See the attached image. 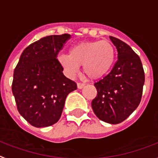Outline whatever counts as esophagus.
Masks as SVG:
<instances>
[{
    "instance_id": "obj_1",
    "label": "esophagus",
    "mask_w": 158,
    "mask_h": 158,
    "mask_svg": "<svg viewBox=\"0 0 158 158\" xmlns=\"http://www.w3.org/2000/svg\"><path fill=\"white\" fill-rule=\"evenodd\" d=\"M85 84H84V83H77V88L78 89H82V88L85 87Z\"/></svg>"
}]
</instances>
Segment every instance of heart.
Wrapping results in <instances>:
<instances>
[{
    "label": "heart",
    "mask_w": 158,
    "mask_h": 158,
    "mask_svg": "<svg viewBox=\"0 0 158 158\" xmlns=\"http://www.w3.org/2000/svg\"><path fill=\"white\" fill-rule=\"evenodd\" d=\"M115 58V49L107 40L84 41L73 45L69 54L57 57L59 65L70 77L77 73L80 66L84 73L93 80L103 77L110 71Z\"/></svg>",
    "instance_id": "heart-1"
}]
</instances>
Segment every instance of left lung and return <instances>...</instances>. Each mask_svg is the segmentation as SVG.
<instances>
[{
  "label": "left lung",
  "instance_id": "obj_1",
  "mask_svg": "<svg viewBox=\"0 0 158 158\" xmlns=\"http://www.w3.org/2000/svg\"><path fill=\"white\" fill-rule=\"evenodd\" d=\"M118 51V60L108 75L94 85L97 96L91 102L101 120L117 124L125 120L139 106L145 81L139 55L129 45L110 36Z\"/></svg>",
  "mask_w": 158,
  "mask_h": 158
}]
</instances>
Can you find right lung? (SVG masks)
Masks as SVG:
<instances>
[{"instance_id": "obj_1", "label": "right lung", "mask_w": 158, "mask_h": 158, "mask_svg": "<svg viewBox=\"0 0 158 158\" xmlns=\"http://www.w3.org/2000/svg\"><path fill=\"white\" fill-rule=\"evenodd\" d=\"M70 35H50L29 45L14 71L12 92L17 110L31 125L42 128L57 123L65 100L77 83L63 75L57 54Z\"/></svg>"}]
</instances>
